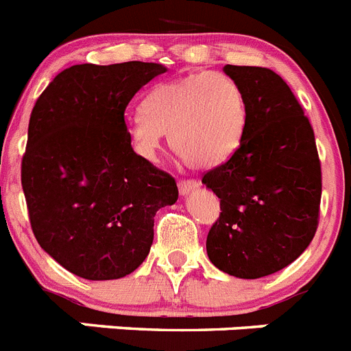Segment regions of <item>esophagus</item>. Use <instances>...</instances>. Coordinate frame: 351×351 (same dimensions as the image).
Listing matches in <instances>:
<instances>
[{"mask_svg":"<svg viewBox=\"0 0 351 351\" xmlns=\"http://www.w3.org/2000/svg\"><path fill=\"white\" fill-rule=\"evenodd\" d=\"M178 186H179V193H181L182 197H186V195H190L193 190H197L198 182L195 181V179H184V181H179Z\"/></svg>","mask_w":351,"mask_h":351,"instance_id":"34e87169","label":"esophagus"}]
</instances>
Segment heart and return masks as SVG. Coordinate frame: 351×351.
<instances>
[{
    "instance_id": "obj_1",
    "label": "heart",
    "mask_w": 351,
    "mask_h": 351,
    "mask_svg": "<svg viewBox=\"0 0 351 351\" xmlns=\"http://www.w3.org/2000/svg\"><path fill=\"white\" fill-rule=\"evenodd\" d=\"M246 126L243 88L219 71H197L153 88L144 108L128 119V137L141 156L153 160L169 133L184 165L209 169L237 151Z\"/></svg>"
}]
</instances>
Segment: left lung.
Here are the masks:
<instances>
[{
	"label": "left lung",
	"instance_id": "left-lung-1",
	"mask_svg": "<svg viewBox=\"0 0 351 351\" xmlns=\"http://www.w3.org/2000/svg\"><path fill=\"white\" fill-rule=\"evenodd\" d=\"M243 88L247 126L232 158L202 178L221 214L207 256L226 274L258 280L299 258L315 237L322 170L315 133L288 84L269 68H223Z\"/></svg>",
	"mask_w": 351,
	"mask_h": 351
}]
</instances>
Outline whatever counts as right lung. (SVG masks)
I'll return each mask as SVG.
<instances>
[{
    "mask_svg": "<svg viewBox=\"0 0 351 351\" xmlns=\"http://www.w3.org/2000/svg\"><path fill=\"white\" fill-rule=\"evenodd\" d=\"M158 63L73 64L49 84L29 117L23 190L42 250L91 281L132 274L149 255L156 210L178 184L132 147L126 105Z\"/></svg>",
    "mask_w": 351,
    "mask_h": 351,
    "instance_id": "right-lung-1",
    "label": "right lung"
}]
</instances>
